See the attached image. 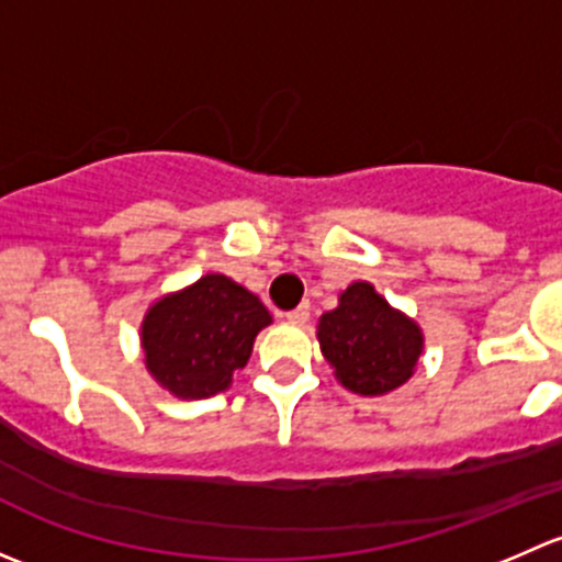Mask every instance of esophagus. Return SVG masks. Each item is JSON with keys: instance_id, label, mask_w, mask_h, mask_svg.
Wrapping results in <instances>:
<instances>
[{"instance_id": "34e87169", "label": "esophagus", "mask_w": 562, "mask_h": 562, "mask_svg": "<svg viewBox=\"0 0 562 562\" xmlns=\"http://www.w3.org/2000/svg\"><path fill=\"white\" fill-rule=\"evenodd\" d=\"M288 323H296V326H304V323L310 321V304H299L296 310H291V313H285Z\"/></svg>"}]
</instances>
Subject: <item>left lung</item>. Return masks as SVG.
<instances>
[{"mask_svg": "<svg viewBox=\"0 0 562 562\" xmlns=\"http://www.w3.org/2000/svg\"><path fill=\"white\" fill-rule=\"evenodd\" d=\"M317 342L334 378L361 396L405 386L424 353L422 326L364 280L350 282L337 307L321 315Z\"/></svg>", "mask_w": 562, "mask_h": 562, "instance_id": "left-lung-1", "label": "left lung"}]
</instances>
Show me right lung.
Segmentation results:
<instances>
[{
    "mask_svg": "<svg viewBox=\"0 0 562 562\" xmlns=\"http://www.w3.org/2000/svg\"><path fill=\"white\" fill-rule=\"evenodd\" d=\"M269 323V310L245 285L217 271L203 274L146 310L140 323L146 370L179 400H206L231 389Z\"/></svg>",
    "mask_w": 562,
    "mask_h": 562,
    "instance_id": "obj_1",
    "label": "right lung"
}]
</instances>
